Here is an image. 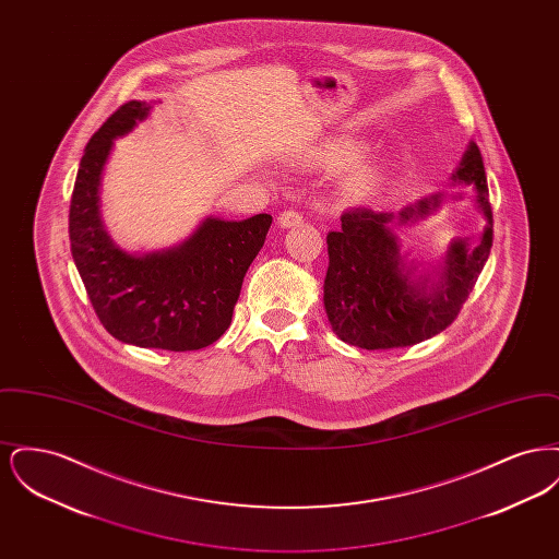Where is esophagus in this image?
Returning <instances> with one entry per match:
<instances>
[{"label": "esophagus", "instance_id": "esophagus-1", "mask_svg": "<svg viewBox=\"0 0 559 559\" xmlns=\"http://www.w3.org/2000/svg\"><path fill=\"white\" fill-rule=\"evenodd\" d=\"M301 222H304V215L293 212V210H287V212H283L278 215V226H281V228H293V226H299Z\"/></svg>", "mask_w": 559, "mask_h": 559}]
</instances>
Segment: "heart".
I'll list each match as a JSON object with an SVG mask.
<instances>
[{"instance_id":"b5f03b06","label":"heart","mask_w":559,"mask_h":559,"mask_svg":"<svg viewBox=\"0 0 559 559\" xmlns=\"http://www.w3.org/2000/svg\"><path fill=\"white\" fill-rule=\"evenodd\" d=\"M346 148H333L331 153H326V159L342 160L346 159ZM377 187V169L372 165H356L346 178H344V185H342V192L346 199L352 201H360L365 197H369L372 192V188Z\"/></svg>"}]
</instances>
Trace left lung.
Masks as SVG:
<instances>
[{
	"instance_id": "left-lung-1",
	"label": "left lung",
	"mask_w": 559,
	"mask_h": 559,
	"mask_svg": "<svg viewBox=\"0 0 559 559\" xmlns=\"http://www.w3.org/2000/svg\"><path fill=\"white\" fill-rule=\"evenodd\" d=\"M452 182L476 188L474 201L486 217V228L476 247L452 240L436 276L415 274L417 266L400 253L392 228L429 215L440 205V194L399 215L367 207L349 210L342 215V228L326 235L329 270L322 299L331 329L342 342L362 349L415 346L459 317L492 247V210L476 142H469Z\"/></svg>"
}]
</instances>
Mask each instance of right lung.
<instances>
[{"label":"right lung","mask_w":559,"mask_h":559,"mask_svg":"<svg viewBox=\"0 0 559 559\" xmlns=\"http://www.w3.org/2000/svg\"><path fill=\"white\" fill-rule=\"evenodd\" d=\"M148 110L146 103H126L87 142L71 197V253L96 317L115 340L169 352L201 349L230 326L272 215L207 217L182 245L144 255L115 245L100 217L103 169L112 140L132 132Z\"/></svg>","instance_id":"right-lung-1"}]
</instances>
